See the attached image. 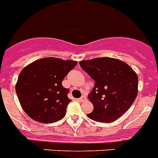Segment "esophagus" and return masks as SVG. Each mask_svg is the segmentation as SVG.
<instances>
[{
  "mask_svg": "<svg viewBox=\"0 0 158 158\" xmlns=\"http://www.w3.org/2000/svg\"><path fill=\"white\" fill-rule=\"evenodd\" d=\"M79 101H80L81 102H84L85 101H86V98L85 97V96H82L81 98H79Z\"/></svg>",
  "mask_w": 158,
  "mask_h": 158,
  "instance_id": "1",
  "label": "esophagus"
}]
</instances>
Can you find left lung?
I'll list each match as a JSON object with an SVG mask.
<instances>
[{"label": "left lung", "mask_w": 158, "mask_h": 158, "mask_svg": "<svg viewBox=\"0 0 158 158\" xmlns=\"http://www.w3.org/2000/svg\"><path fill=\"white\" fill-rule=\"evenodd\" d=\"M79 64L95 81L88 96L94 110L87 117L98 122L116 121L129 110L137 98V73L129 64L111 57L81 60Z\"/></svg>", "instance_id": "1"}]
</instances>
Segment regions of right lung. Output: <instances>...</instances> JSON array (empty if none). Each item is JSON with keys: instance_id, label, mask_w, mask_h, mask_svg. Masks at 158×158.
Here are the masks:
<instances>
[{"instance_id": "add662e5", "label": "right lung", "mask_w": 158, "mask_h": 158, "mask_svg": "<svg viewBox=\"0 0 158 158\" xmlns=\"http://www.w3.org/2000/svg\"><path fill=\"white\" fill-rule=\"evenodd\" d=\"M74 60L45 57L35 60L21 70L16 93L26 114L40 123L62 119L70 99L62 81L77 65Z\"/></svg>"}]
</instances>
